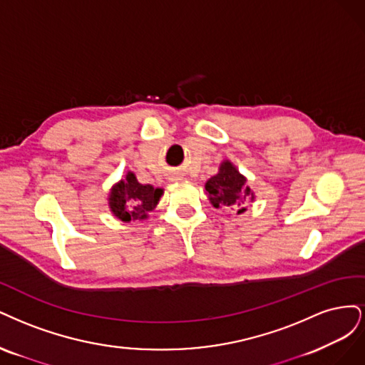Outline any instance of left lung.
I'll list each match as a JSON object with an SVG mask.
<instances>
[{"label":"left lung","mask_w":365,"mask_h":365,"mask_svg":"<svg viewBox=\"0 0 365 365\" xmlns=\"http://www.w3.org/2000/svg\"><path fill=\"white\" fill-rule=\"evenodd\" d=\"M205 190L207 200L215 209L230 207L237 215L245 212L247 202H255V192L247 185V178L229 159L220 163L218 173L206 182Z\"/></svg>","instance_id":"8db88e82"}]
</instances>
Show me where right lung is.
<instances>
[{
	"instance_id": "add662e5",
	"label": "right lung",
	"mask_w": 365,
	"mask_h": 365,
	"mask_svg": "<svg viewBox=\"0 0 365 365\" xmlns=\"http://www.w3.org/2000/svg\"><path fill=\"white\" fill-rule=\"evenodd\" d=\"M163 195L162 187L139 183L133 171H127L109 191L108 205L113 217L128 222L143 221L159 203Z\"/></svg>"
}]
</instances>
